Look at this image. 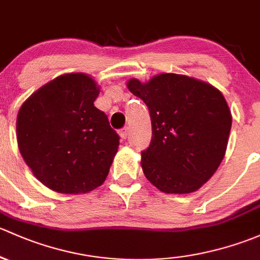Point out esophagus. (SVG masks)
<instances>
[{"mask_svg": "<svg viewBox=\"0 0 260 260\" xmlns=\"http://www.w3.org/2000/svg\"><path fill=\"white\" fill-rule=\"evenodd\" d=\"M120 136H121V139H126L127 136H129V129L127 127H124V129L120 130Z\"/></svg>", "mask_w": 260, "mask_h": 260, "instance_id": "esophagus-1", "label": "esophagus"}]
</instances>
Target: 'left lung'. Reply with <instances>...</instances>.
Here are the masks:
<instances>
[{"instance_id": "8db88e82", "label": "left lung", "mask_w": 260, "mask_h": 260, "mask_svg": "<svg viewBox=\"0 0 260 260\" xmlns=\"http://www.w3.org/2000/svg\"><path fill=\"white\" fill-rule=\"evenodd\" d=\"M127 89L150 111L152 138L141 152L146 179L160 191H197L220 165L232 127L223 93L186 75L159 74L148 82L127 81Z\"/></svg>"}]
</instances>
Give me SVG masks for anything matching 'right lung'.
<instances>
[{
  "instance_id": "add662e5",
  "label": "right lung",
  "mask_w": 260,
  "mask_h": 260,
  "mask_svg": "<svg viewBox=\"0 0 260 260\" xmlns=\"http://www.w3.org/2000/svg\"><path fill=\"white\" fill-rule=\"evenodd\" d=\"M98 82L84 72L63 74L21 105L18 150L32 174L61 194H85L103 185L119 148L105 112L93 106Z\"/></svg>"
}]
</instances>
